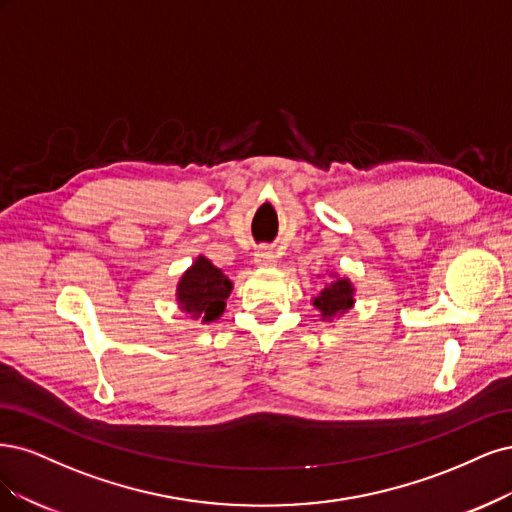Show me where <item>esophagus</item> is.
Masks as SVG:
<instances>
[{"instance_id":"34e87169","label":"esophagus","mask_w":512,"mask_h":512,"mask_svg":"<svg viewBox=\"0 0 512 512\" xmlns=\"http://www.w3.org/2000/svg\"><path fill=\"white\" fill-rule=\"evenodd\" d=\"M255 263L257 266H272V263H276V255L268 246H261V249L255 251Z\"/></svg>"}]
</instances>
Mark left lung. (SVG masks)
Returning a JSON list of instances; mask_svg holds the SVG:
<instances>
[{
	"label": "left lung",
	"mask_w": 512,
	"mask_h": 512,
	"mask_svg": "<svg viewBox=\"0 0 512 512\" xmlns=\"http://www.w3.org/2000/svg\"><path fill=\"white\" fill-rule=\"evenodd\" d=\"M312 306L319 310L321 321L338 319L355 306V287L346 276L332 272L321 293L312 298Z\"/></svg>",
	"instance_id": "1"
}]
</instances>
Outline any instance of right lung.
Returning <instances> with one entry per match:
<instances>
[{
  "label": "right lung",
  "instance_id": "add662e5",
  "mask_svg": "<svg viewBox=\"0 0 512 512\" xmlns=\"http://www.w3.org/2000/svg\"><path fill=\"white\" fill-rule=\"evenodd\" d=\"M229 280L212 261L197 255L191 268L180 276L176 285V304L191 319H202V323L217 321L225 312V300L232 293Z\"/></svg>",
  "mask_w": 512,
  "mask_h": 512
}]
</instances>
